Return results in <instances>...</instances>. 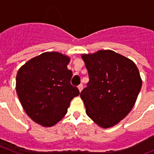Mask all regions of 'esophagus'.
Wrapping results in <instances>:
<instances>
[{
  "label": "esophagus",
  "mask_w": 154,
  "mask_h": 154,
  "mask_svg": "<svg viewBox=\"0 0 154 154\" xmlns=\"http://www.w3.org/2000/svg\"><path fill=\"white\" fill-rule=\"evenodd\" d=\"M78 89H79V91L80 92H81L82 90V89H83V85H82V84H80V85H78Z\"/></svg>",
  "instance_id": "34e87169"
}]
</instances>
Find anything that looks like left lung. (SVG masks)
Wrapping results in <instances>:
<instances>
[{
    "instance_id": "obj_1",
    "label": "left lung",
    "mask_w": 154,
    "mask_h": 154,
    "mask_svg": "<svg viewBox=\"0 0 154 154\" xmlns=\"http://www.w3.org/2000/svg\"><path fill=\"white\" fill-rule=\"evenodd\" d=\"M89 82L81 92L86 114L103 128L112 127L133 109L142 86L137 65L111 50L82 55Z\"/></svg>"
}]
</instances>
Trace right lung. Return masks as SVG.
I'll list each match as a JSON object with an SVG mask.
<instances>
[{
    "label": "right lung",
    "instance_id": "1",
    "mask_svg": "<svg viewBox=\"0 0 154 154\" xmlns=\"http://www.w3.org/2000/svg\"><path fill=\"white\" fill-rule=\"evenodd\" d=\"M70 58L58 52H45L20 68L16 91L24 111L35 123L52 126L67 113L71 101L79 95L71 84Z\"/></svg>",
    "mask_w": 154,
    "mask_h": 154
}]
</instances>
